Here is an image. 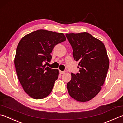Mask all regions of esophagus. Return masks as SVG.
<instances>
[{
    "label": "esophagus",
    "instance_id": "34e87169",
    "mask_svg": "<svg viewBox=\"0 0 123 123\" xmlns=\"http://www.w3.org/2000/svg\"><path fill=\"white\" fill-rule=\"evenodd\" d=\"M59 72H60V74H64V73H65V71H60V70Z\"/></svg>",
    "mask_w": 123,
    "mask_h": 123
}]
</instances>
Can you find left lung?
Wrapping results in <instances>:
<instances>
[{"mask_svg": "<svg viewBox=\"0 0 123 123\" xmlns=\"http://www.w3.org/2000/svg\"><path fill=\"white\" fill-rule=\"evenodd\" d=\"M73 49V57L79 61V72L71 74L67 83L69 95L80 102L88 101L101 89L109 68L105 46L88 33L65 34Z\"/></svg>", "mask_w": 123, "mask_h": 123, "instance_id": "left-lung-1", "label": "left lung"}]
</instances>
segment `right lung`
I'll list each match as a JSON object with an SVG mask.
<instances>
[{
	"label": "right lung",
	"mask_w": 123,
	"mask_h": 123,
	"mask_svg": "<svg viewBox=\"0 0 123 123\" xmlns=\"http://www.w3.org/2000/svg\"><path fill=\"white\" fill-rule=\"evenodd\" d=\"M65 40L63 33L40 29L19 41L15 58L16 73L24 90L32 98H43L51 92L59 71L43 63L51 61L54 46Z\"/></svg>",
	"instance_id": "right-lung-1"
}]
</instances>
